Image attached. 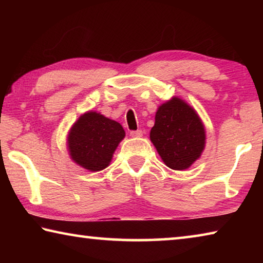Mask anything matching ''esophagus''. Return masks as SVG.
I'll return each mask as SVG.
<instances>
[{"mask_svg": "<svg viewBox=\"0 0 263 263\" xmlns=\"http://www.w3.org/2000/svg\"><path fill=\"white\" fill-rule=\"evenodd\" d=\"M130 136L133 138H139L142 136V131L141 130H137V131H131Z\"/></svg>", "mask_w": 263, "mask_h": 263, "instance_id": "1", "label": "esophagus"}]
</instances>
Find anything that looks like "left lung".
Listing matches in <instances>:
<instances>
[{
  "label": "left lung",
  "instance_id": "obj_1",
  "mask_svg": "<svg viewBox=\"0 0 263 263\" xmlns=\"http://www.w3.org/2000/svg\"><path fill=\"white\" fill-rule=\"evenodd\" d=\"M149 138L164 164L174 171L188 169L205 147V128L201 118L179 97L159 106Z\"/></svg>",
  "mask_w": 263,
  "mask_h": 263
}]
</instances>
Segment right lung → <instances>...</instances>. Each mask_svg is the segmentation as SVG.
Returning <instances> with one entry per match:
<instances>
[{
    "instance_id": "add662e5",
    "label": "right lung",
    "mask_w": 263,
    "mask_h": 263,
    "mask_svg": "<svg viewBox=\"0 0 263 263\" xmlns=\"http://www.w3.org/2000/svg\"><path fill=\"white\" fill-rule=\"evenodd\" d=\"M125 137L121 124L96 111L80 116L70 127L67 146L75 163L90 172L109 166L116 148Z\"/></svg>"
}]
</instances>
